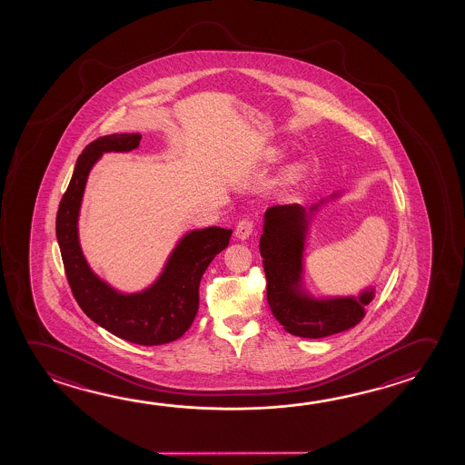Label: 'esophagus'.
I'll use <instances>...</instances> for the list:
<instances>
[{"instance_id":"esophagus-1","label":"esophagus","mask_w":465,"mask_h":465,"mask_svg":"<svg viewBox=\"0 0 465 465\" xmlns=\"http://www.w3.org/2000/svg\"><path fill=\"white\" fill-rule=\"evenodd\" d=\"M252 231H253V222H251V220H242V222L237 223L234 236H236L239 241H245V239L251 237Z\"/></svg>"}]
</instances>
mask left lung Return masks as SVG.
<instances>
[{
	"label": "left lung",
	"instance_id": "8db88e82",
	"mask_svg": "<svg viewBox=\"0 0 465 465\" xmlns=\"http://www.w3.org/2000/svg\"><path fill=\"white\" fill-rule=\"evenodd\" d=\"M341 192L305 208L299 203L274 205L265 212L260 253L266 276V299L286 331L309 340H320L347 331L365 317V305L375 297V288L357 295L317 299L303 288V252L310 223L326 202L338 199Z\"/></svg>",
	"mask_w": 465,
	"mask_h": 465
}]
</instances>
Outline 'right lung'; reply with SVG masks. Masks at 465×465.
<instances>
[{"mask_svg":"<svg viewBox=\"0 0 465 465\" xmlns=\"http://www.w3.org/2000/svg\"><path fill=\"white\" fill-rule=\"evenodd\" d=\"M141 134H111L89 143L75 163L58 214L56 237L67 281L84 313L106 331L141 346L176 341L191 328L199 310L202 276L228 247L232 229H193L173 249L153 284L141 292H121L94 273L79 242V213L90 170L104 153L131 152Z\"/></svg>","mask_w":465,"mask_h":465,"instance_id":"obj_1","label":"right lung"}]
</instances>
